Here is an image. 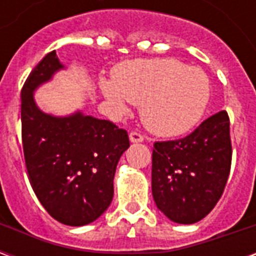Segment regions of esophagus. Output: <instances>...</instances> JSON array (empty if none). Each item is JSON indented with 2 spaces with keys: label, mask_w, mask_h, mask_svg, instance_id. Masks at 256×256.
I'll return each instance as SVG.
<instances>
[{
  "label": "esophagus",
  "mask_w": 256,
  "mask_h": 256,
  "mask_svg": "<svg viewBox=\"0 0 256 256\" xmlns=\"http://www.w3.org/2000/svg\"><path fill=\"white\" fill-rule=\"evenodd\" d=\"M128 137H130V141H132V142H142V141H144L142 134L138 133V132H132V133L128 134Z\"/></svg>",
  "instance_id": "1"
}]
</instances>
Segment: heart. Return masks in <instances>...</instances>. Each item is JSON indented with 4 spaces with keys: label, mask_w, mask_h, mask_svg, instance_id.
<instances>
[{
    "label": "heart",
    "mask_w": 256,
    "mask_h": 256,
    "mask_svg": "<svg viewBox=\"0 0 256 256\" xmlns=\"http://www.w3.org/2000/svg\"><path fill=\"white\" fill-rule=\"evenodd\" d=\"M101 90L118 112L128 101L142 104L148 128L160 136L186 133L203 116L210 98L208 76L174 58H140L120 64Z\"/></svg>",
    "instance_id": "1"
}]
</instances>
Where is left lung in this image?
<instances>
[{
    "mask_svg": "<svg viewBox=\"0 0 256 256\" xmlns=\"http://www.w3.org/2000/svg\"><path fill=\"white\" fill-rule=\"evenodd\" d=\"M229 124L220 111L184 138L154 144L152 194L172 222H198L218 203L230 172Z\"/></svg>",
    "mask_w": 256,
    "mask_h": 256,
    "instance_id": "obj_1",
    "label": "left lung"
}]
</instances>
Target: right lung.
Segmentation results:
<instances>
[{
  "label": "right lung",
  "instance_id": "add662e5",
  "mask_svg": "<svg viewBox=\"0 0 256 256\" xmlns=\"http://www.w3.org/2000/svg\"><path fill=\"white\" fill-rule=\"evenodd\" d=\"M63 68L56 50L31 71L22 89V142L28 180L44 208L64 225L96 220L111 204L116 164L128 136L111 120L48 115L32 92Z\"/></svg>",
  "mask_w": 256,
  "mask_h": 256
}]
</instances>
